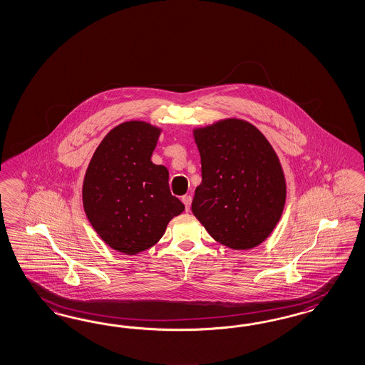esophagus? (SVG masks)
Wrapping results in <instances>:
<instances>
[{"label": "esophagus", "instance_id": "34e87169", "mask_svg": "<svg viewBox=\"0 0 365 365\" xmlns=\"http://www.w3.org/2000/svg\"><path fill=\"white\" fill-rule=\"evenodd\" d=\"M182 202H184V205H185V209L187 210H189V208H190V204H192V196L190 195H185V196H182Z\"/></svg>", "mask_w": 365, "mask_h": 365}]
</instances>
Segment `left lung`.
<instances>
[{
	"instance_id": "obj_1",
	"label": "left lung",
	"mask_w": 365,
	"mask_h": 365,
	"mask_svg": "<svg viewBox=\"0 0 365 365\" xmlns=\"http://www.w3.org/2000/svg\"><path fill=\"white\" fill-rule=\"evenodd\" d=\"M201 184L192 212L220 244L257 247L282 217L287 187L280 161L256 126L230 118L195 130Z\"/></svg>"
}]
</instances>
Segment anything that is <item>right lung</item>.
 <instances>
[{"instance_id": "obj_1", "label": "right lung", "mask_w": 365, "mask_h": 365, "mask_svg": "<svg viewBox=\"0 0 365 365\" xmlns=\"http://www.w3.org/2000/svg\"><path fill=\"white\" fill-rule=\"evenodd\" d=\"M160 129L128 121L105 135L83 178L86 217L105 242L135 255L153 247L184 210L172 196L169 172L150 161Z\"/></svg>"}]
</instances>
